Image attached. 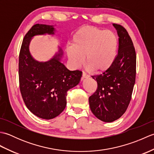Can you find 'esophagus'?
Masks as SVG:
<instances>
[{"label":"esophagus","instance_id":"34e87169","mask_svg":"<svg viewBox=\"0 0 154 154\" xmlns=\"http://www.w3.org/2000/svg\"><path fill=\"white\" fill-rule=\"evenodd\" d=\"M89 77V75H87V73H85V72L83 71V73H82V79H85V78H87Z\"/></svg>","mask_w":154,"mask_h":154}]
</instances>
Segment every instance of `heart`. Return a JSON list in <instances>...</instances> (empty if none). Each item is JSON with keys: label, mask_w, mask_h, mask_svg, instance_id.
Instances as JSON below:
<instances>
[{"label": "heart", "mask_w": 154, "mask_h": 154, "mask_svg": "<svg viewBox=\"0 0 154 154\" xmlns=\"http://www.w3.org/2000/svg\"><path fill=\"white\" fill-rule=\"evenodd\" d=\"M118 50L119 39L114 32L87 26L74 34L66 53L73 67H80L85 56L86 64L91 70L103 72L115 61Z\"/></svg>", "instance_id": "heart-1"}]
</instances>
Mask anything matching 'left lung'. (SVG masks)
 I'll use <instances>...</instances> for the list:
<instances>
[{
    "mask_svg": "<svg viewBox=\"0 0 154 154\" xmlns=\"http://www.w3.org/2000/svg\"><path fill=\"white\" fill-rule=\"evenodd\" d=\"M112 25L119 37L117 57L109 69L92 76L98 87L89 98L94 115L105 122L119 119L126 112L136 80V55L132 39L122 26Z\"/></svg>",
    "mask_w": 154,
    "mask_h": 154,
    "instance_id": "1",
    "label": "left lung"
}]
</instances>
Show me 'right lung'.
I'll list each match as a JSON object with an SVG mask.
<instances>
[{"mask_svg": "<svg viewBox=\"0 0 154 154\" xmlns=\"http://www.w3.org/2000/svg\"><path fill=\"white\" fill-rule=\"evenodd\" d=\"M54 26L34 25L23 39L19 55L20 90L28 109L34 115L50 120L60 114L66 106L67 92L79 84L82 72L70 71L60 61L63 51L50 60H34L29 50L32 38L38 35H54Z\"/></svg>", "mask_w": 154, "mask_h": 154, "instance_id": "add662e5", "label": "right lung"}]
</instances>
